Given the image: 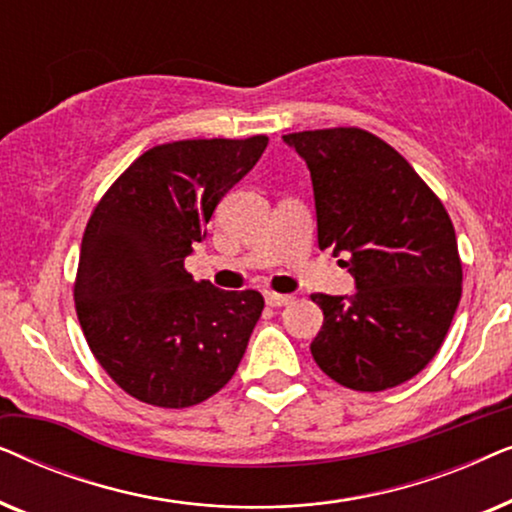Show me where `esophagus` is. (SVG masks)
Returning <instances> with one entry per match:
<instances>
[{
  "label": "esophagus",
  "instance_id": "1",
  "mask_svg": "<svg viewBox=\"0 0 512 512\" xmlns=\"http://www.w3.org/2000/svg\"><path fill=\"white\" fill-rule=\"evenodd\" d=\"M291 300H293V296H284V293H275V291L265 293V303H268L270 307H284V305H289Z\"/></svg>",
  "mask_w": 512,
  "mask_h": 512
}]
</instances>
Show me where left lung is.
I'll return each mask as SVG.
<instances>
[{"label": "left lung", "mask_w": 512, "mask_h": 512, "mask_svg": "<svg viewBox=\"0 0 512 512\" xmlns=\"http://www.w3.org/2000/svg\"><path fill=\"white\" fill-rule=\"evenodd\" d=\"M307 163L319 247L342 261L354 296L314 293L324 326L317 366L342 387L384 391L426 368L461 298L457 235L438 195L380 137L361 128L282 137Z\"/></svg>", "instance_id": "left-lung-1"}]
</instances>
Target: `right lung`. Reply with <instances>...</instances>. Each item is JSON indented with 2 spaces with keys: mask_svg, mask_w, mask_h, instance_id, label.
Here are the masks:
<instances>
[{
  "mask_svg": "<svg viewBox=\"0 0 512 512\" xmlns=\"http://www.w3.org/2000/svg\"><path fill=\"white\" fill-rule=\"evenodd\" d=\"M268 137L153 146L118 177L83 233L74 303L97 363L137 401L188 408L226 387L258 317V291H221L184 268L223 195Z\"/></svg>",
  "mask_w": 512,
  "mask_h": 512,
  "instance_id": "obj_1",
  "label": "right lung"
}]
</instances>
